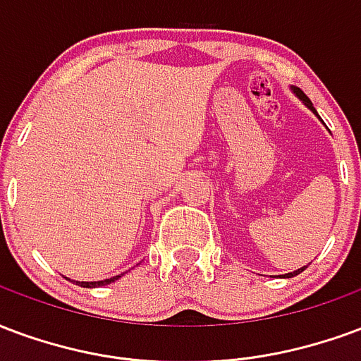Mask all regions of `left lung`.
<instances>
[{
  "label": "left lung",
  "mask_w": 361,
  "mask_h": 361,
  "mask_svg": "<svg viewBox=\"0 0 361 361\" xmlns=\"http://www.w3.org/2000/svg\"><path fill=\"white\" fill-rule=\"evenodd\" d=\"M290 90L294 92V96L298 97L300 102H302V104L306 105L307 109H310V111H314L315 115H317V111H315V107H314V104H312V102H310V97L306 96V94H304V92L300 90V88H296V86H290ZM317 117H319V115H317ZM306 269V267H302V269H296V271H292V273H286L285 277L286 279H290V277H294V275H298V273H302V271Z\"/></svg>",
  "instance_id": "8db88e82"
}]
</instances>
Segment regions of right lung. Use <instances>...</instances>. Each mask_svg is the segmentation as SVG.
<instances>
[{"instance_id": "add662e5", "label": "right lung", "mask_w": 361, "mask_h": 361, "mask_svg": "<svg viewBox=\"0 0 361 361\" xmlns=\"http://www.w3.org/2000/svg\"><path fill=\"white\" fill-rule=\"evenodd\" d=\"M125 275V273H121V275H115V277L111 279H104V281H73V283H76L78 286H84V288H96V286H105V285H111V283H115L117 279H121ZM71 281V279H69Z\"/></svg>"}]
</instances>
